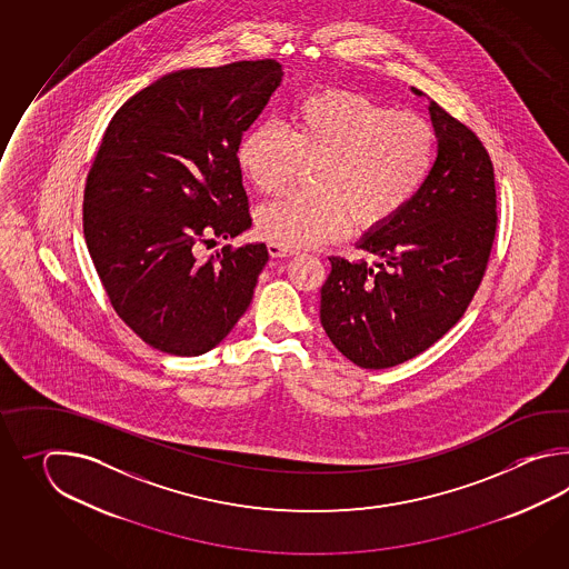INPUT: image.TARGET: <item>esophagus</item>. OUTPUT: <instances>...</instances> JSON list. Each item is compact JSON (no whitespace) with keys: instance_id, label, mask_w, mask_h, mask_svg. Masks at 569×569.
<instances>
[{"instance_id":"34e87169","label":"esophagus","mask_w":569,"mask_h":569,"mask_svg":"<svg viewBox=\"0 0 569 569\" xmlns=\"http://www.w3.org/2000/svg\"><path fill=\"white\" fill-rule=\"evenodd\" d=\"M268 254L272 256V258H289V256L295 254V252H290L287 248L277 246V243H268Z\"/></svg>"}]
</instances>
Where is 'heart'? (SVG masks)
Listing matches in <instances>:
<instances>
[{"label":"heart","instance_id":"1","mask_svg":"<svg viewBox=\"0 0 569 569\" xmlns=\"http://www.w3.org/2000/svg\"><path fill=\"white\" fill-rule=\"evenodd\" d=\"M437 132L362 93L326 89L299 99L289 130L258 123L243 133L236 162L258 193L277 194L315 167L313 194H289L256 213V228L289 250L343 238L351 221L380 230L411 206L436 167Z\"/></svg>","mask_w":569,"mask_h":569}]
</instances>
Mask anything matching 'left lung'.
<instances>
[{
    "mask_svg": "<svg viewBox=\"0 0 569 569\" xmlns=\"http://www.w3.org/2000/svg\"><path fill=\"white\" fill-rule=\"evenodd\" d=\"M415 96L423 91L412 87ZM436 167L399 218L331 256L321 326L348 360L370 370L407 362L460 321L482 282L496 233L495 169L480 138L436 101Z\"/></svg>",
    "mask_w": 569,
    "mask_h": 569,
    "instance_id": "8db88e82",
    "label": "left lung"
}]
</instances>
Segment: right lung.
Segmentation results:
<instances>
[{"label":"right lung","mask_w":569,"mask_h":569,"mask_svg":"<svg viewBox=\"0 0 569 569\" xmlns=\"http://www.w3.org/2000/svg\"><path fill=\"white\" fill-rule=\"evenodd\" d=\"M282 81L272 59L164 74L109 121L87 174L83 231L109 301L148 346L213 350L246 313L264 243H197L252 226L236 148Z\"/></svg>","instance_id":"1"}]
</instances>
